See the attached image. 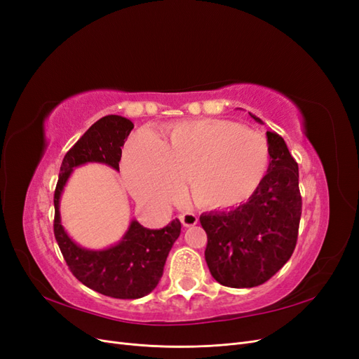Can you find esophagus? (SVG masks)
I'll list each match as a JSON object with an SVG mask.
<instances>
[{
  "mask_svg": "<svg viewBox=\"0 0 359 359\" xmlns=\"http://www.w3.org/2000/svg\"><path fill=\"white\" fill-rule=\"evenodd\" d=\"M180 222L182 223V226H186V227H190V226H194V224H198V215L194 214V212H184V214H181L180 217Z\"/></svg>",
  "mask_w": 359,
  "mask_h": 359,
  "instance_id": "1",
  "label": "esophagus"
}]
</instances>
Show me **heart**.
Segmentation results:
<instances>
[{"mask_svg":"<svg viewBox=\"0 0 359 359\" xmlns=\"http://www.w3.org/2000/svg\"><path fill=\"white\" fill-rule=\"evenodd\" d=\"M269 166L266 139L229 119H196L173 127L166 142L142 127L126 147L124 173L145 203L180 202L191 177L196 198L210 206H231L252 196Z\"/></svg>","mask_w":359,"mask_h":359,"instance_id":"b5f03b06","label":"heart"}]
</instances>
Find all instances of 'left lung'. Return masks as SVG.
Masks as SVG:
<instances>
[{"mask_svg": "<svg viewBox=\"0 0 359 359\" xmlns=\"http://www.w3.org/2000/svg\"><path fill=\"white\" fill-rule=\"evenodd\" d=\"M250 116L264 124L256 115ZM266 140L269 166L248 201L236 208L201 215L208 236L206 265L227 287L265 283L287 262L297 245L302 206L298 163L280 135L266 132Z\"/></svg>", "mask_w": 359, "mask_h": 359, "instance_id": "obj_1", "label": "left lung"}]
</instances>
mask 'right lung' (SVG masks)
Listing matches in <instances>:
<instances>
[{
	"label": "right lung",
	"mask_w": 359,
	"mask_h": 359,
	"mask_svg": "<svg viewBox=\"0 0 359 359\" xmlns=\"http://www.w3.org/2000/svg\"><path fill=\"white\" fill-rule=\"evenodd\" d=\"M133 127L135 124L121 115H106L95 121L64 156L53 194V233L73 276L86 287L118 299H137L156 289L170 248L181 233L180 220L153 231L133 219L116 244L91 250L74 243L64 229L60 201L76 168L100 163L119 170L121 147Z\"/></svg>",
	"instance_id": "right-lung-1"
}]
</instances>
